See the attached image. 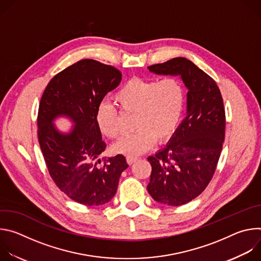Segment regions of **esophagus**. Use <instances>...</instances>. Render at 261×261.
<instances>
[{
	"mask_svg": "<svg viewBox=\"0 0 261 261\" xmlns=\"http://www.w3.org/2000/svg\"><path fill=\"white\" fill-rule=\"evenodd\" d=\"M137 161V158L136 157H131V156H128L127 157V163L129 165H132L133 163H135Z\"/></svg>",
	"mask_w": 261,
	"mask_h": 261,
	"instance_id": "esophagus-1",
	"label": "esophagus"
}]
</instances>
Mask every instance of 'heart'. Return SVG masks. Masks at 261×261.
<instances>
[{
	"label": "heart",
	"instance_id": "obj_1",
	"mask_svg": "<svg viewBox=\"0 0 261 261\" xmlns=\"http://www.w3.org/2000/svg\"><path fill=\"white\" fill-rule=\"evenodd\" d=\"M115 102L125 114L133 115L132 134L122 137L113 145L115 153L138 156L154 146L164 143L175 133L185 106V90L174 77L161 81L132 77L114 95ZM100 132L109 138L122 133L118 109L114 104L102 102L95 116Z\"/></svg>",
	"mask_w": 261,
	"mask_h": 261
}]
</instances>
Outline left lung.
<instances>
[{"mask_svg": "<svg viewBox=\"0 0 261 261\" xmlns=\"http://www.w3.org/2000/svg\"><path fill=\"white\" fill-rule=\"evenodd\" d=\"M147 69L179 75L188 89L187 116L163 150L147 158L148 193L160 203L177 206L201 194L215 173L225 137L224 104L216 82L186 58Z\"/></svg>", "mask_w": 261, "mask_h": 261, "instance_id": "1", "label": "left lung"}]
</instances>
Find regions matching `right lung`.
<instances>
[{"instance_id": "add662e5", "label": "right lung", "mask_w": 261, "mask_h": 261, "mask_svg": "<svg viewBox=\"0 0 261 261\" xmlns=\"http://www.w3.org/2000/svg\"><path fill=\"white\" fill-rule=\"evenodd\" d=\"M121 81L117 68L85 59L55 75L40 100L38 140L48 172L58 188L81 204L110 201L128 167L121 154L99 159L106 143L95 120L98 105ZM62 115L74 123L69 134L60 133L53 125Z\"/></svg>"}]
</instances>
